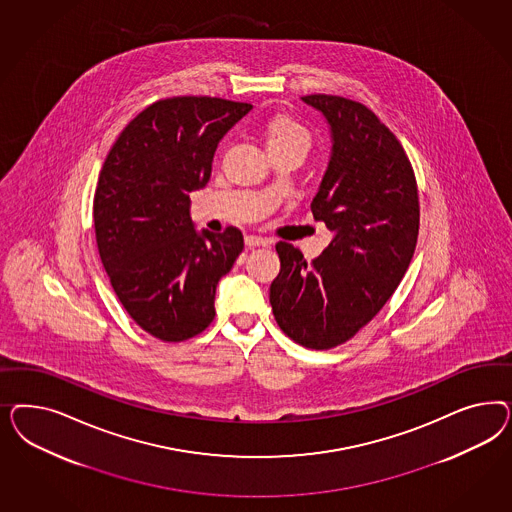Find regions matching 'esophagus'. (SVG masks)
<instances>
[{
  "instance_id": "obj_1",
  "label": "esophagus",
  "mask_w": 512,
  "mask_h": 512,
  "mask_svg": "<svg viewBox=\"0 0 512 512\" xmlns=\"http://www.w3.org/2000/svg\"><path fill=\"white\" fill-rule=\"evenodd\" d=\"M246 246H248V248L270 246V240H268V238H263V236H257V234H248V236H246Z\"/></svg>"
}]
</instances>
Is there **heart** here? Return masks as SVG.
<instances>
[{
    "mask_svg": "<svg viewBox=\"0 0 512 512\" xmlns=\"http://www.w3.org/2000/svg\"><path fill=\"white\" fill-rule=\"evenodd\" d=\"M278 142H296L308 148L310 133L289 118H276L268 127V144H278Z\"/></svg>",
    "mask_w": 512,
    "mask_h": 512,
    "instance_id": "1",
    "label": "heart"
}]
</instances>
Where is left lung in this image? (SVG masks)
I'll use <instances>...</instances> for the list:
<instances>
[{"label":"left lung","mask_w":512,"mask_h":512,"mask_svg":"<svg viewBox=\"0 0 512 512\" xmlns=\"http://www.w3.org/2000/svg\"><path fill=\"white\" fill-rule=\"evenodd\" d=\"M330 125L332 154L311 212L334 233L311 263L279 242L270 285L279 328L302 347L351 340L400 285L419 236V191L400 140L372 110L340 95H304Z\"/></svg>","instance_id":"8db88e82"}]
</instances>
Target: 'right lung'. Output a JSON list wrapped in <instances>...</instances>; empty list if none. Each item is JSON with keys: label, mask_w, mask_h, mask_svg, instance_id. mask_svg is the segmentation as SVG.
<instances>
[{"label": "right lung", "mask_w": 512, "mask_h": 512, "mask_svg": "<svg viewBox=\"0 0 512 512\" xmlns=\"http://www.w3.org/2000/svg\"><path fill=\"white\" fill-rule=\"evenodd\" d=\"M249 103L155 101L125 125L99 172L93 227L125 311L157 340L184 341L214 321L217 281L244 249L236 227L197 233L189 193L208 184L217 144Z\"/></svg>", "instance_id": "right-lung-1"}]
</instances>
